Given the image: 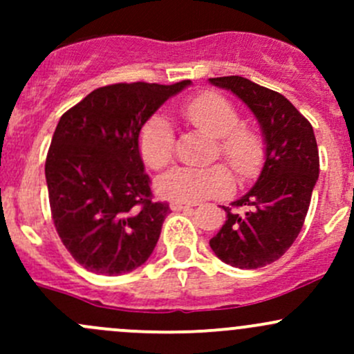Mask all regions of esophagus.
Returning a JSON list of instances; mask_svg holds the SVG:
<instances>
[{
    "instance_id": "obj_1",
    "label": "esophagus",
    "mask_w": 354,
    "mask_h": 354,
    "mask_svg": "<svg viewBox=\"0 0 354 354\" xmlns=\"http://www.w3.org/2000/svg\"><path fill=\"white\" fill-rule=\"evenodd\" d=\"M171 210H174V212H180V210H187L190 209V203H185V202H176V200H173V202L169 203Z\"/></svg>"
}]
</instances>
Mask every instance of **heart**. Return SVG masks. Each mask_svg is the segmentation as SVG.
<instances>
[{
	"mask_svg": "<svg viewBox=\"0 0 354 354\" xmlns=\"http://www.w3.org/2000/svg\"><path fill=\"white\" fill-rule=\"evenodd\" d=\"M180 114L188 124L217 138L219 154L241 180L257 176L263 162V144L255 131L240 127V114L223 95L205 92L181 104ZM138 151L152 169L167 166L173 159L174 135L169 121L154 114L142 127ZM234 188L233 173L224 164L209 167H174L156 180V192L166 200L194 203L203 198L224 197Z\"/></svg>",
	"mask_w": 354,
	"mask_h": 354,
	"instance_id": "b5f03b06",
	"label": "heart"
}]
</instances>
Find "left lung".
<instances>
[{
  "label": "left lung",
  "mask_w": 354,
  "mask_h": 354,
  "mask_svg": "<svg viewBox=\"0 0 354 354\" xmlns=\"http://www.w3.org/2000/svg\"><path fill=\"white\" fill-rule=\"evenodd\" d=\"M252 111L266 144L263 166L255 185L234 200L245 214L226 210V223L209 241L217 259L238 269L269 266L295 243L319 180V149L312 124L279 92L248 78H209Z\"/></svg>",
  "instance_id": "obj_1"
}]
</instances>
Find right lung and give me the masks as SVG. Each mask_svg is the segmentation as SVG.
Masks as SVG:
<instances>
[{
	"mask_svg": "<svg viewBox=\"0 0 354 354\" xmlns=\"http://www.w3.org/2000/svg\"><path fill=\"white\" fill-rule=\"evenodd\" d=\"M188 85H106L59 118L46 159L49 205L63 245L84 269L121 276L154 252L169 205L152 200L138 135Z\"/></svg>",
	"mask_w": 354,
	"mask_h": 354,
	"instance_id": "add662e5",
	"label": "right lung"
}]
</instances>
